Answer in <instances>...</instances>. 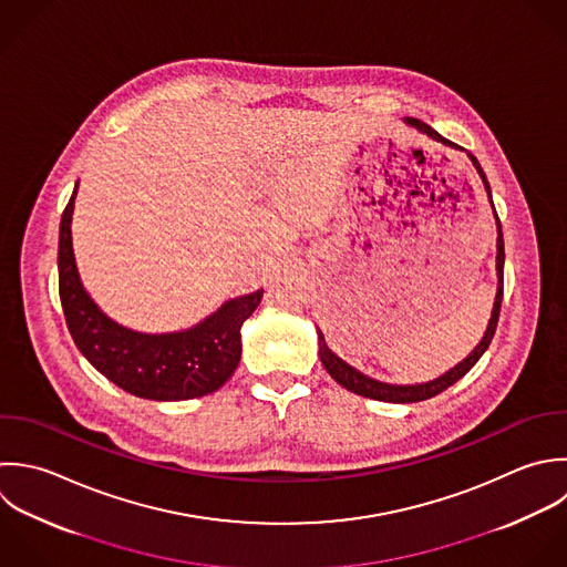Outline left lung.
Returning <instances> with one entry per match:
<instances>
[{
  "label": "left lung",
  "mask_w": 567,
  "mask_h": 567,
  "mask_svg": "<svg viewBox=\"0 0 567 567\" xmlns=\"http://www.w3.org/2000/svg\"><path fill=\"white\" fill-rule=\"evenodd\" d=\"M406 123H411L413 127H417L420 132L429 134L431 138L444 143V145H453L449 138H444L440 132H435L431 125H426L424 121L420 118H406ZM471 161L473 165L477 167L484 185H486V192L491 196V185L486 181V174L482 169V165L477 163V158L471 154ZM493 203V198H491ZM497 276H499V287H497V298H495V309H493V318L488 322V329H486V336L484 340L477 344V349L464 360L460 362L455 369H451L446 375L433 380V382H426V384H415V386H393V384H384V382H378V380H371L367 375H362L360 371H355L353 367H349L347 362H342L338 355H333L329 351V347L324 344V336L320 333V360L327 369V373L338 382L342 384L347 391L355 393V395H362V398H371V400H380V402H393V404H411V402H422V400H429V398H435L440 395L442 391H446L449 386H453L457 380H462L475 364L477 360L484 355V351L491 347L493 338H495V331H497V322H499V311H502V300H504V234H502V223H499V216H497Z\"/></svg>",
  "instance_id": "obj_1"
}]
</instances>
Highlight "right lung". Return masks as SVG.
<instances>
[{"mask_svg": "<svg viewBox=\"0 0 567 567\" xmlns=\"http://www.w3.org/2000/svg\"><path fill=\"white\" fill-rule=\"evenodd\" d=\"M76 187L61 214L59 298L68 331L83 358L118 389L154 402H178L218 391L240 360V327L262 291L225 302L214 316L181 333L130 331L99 311L83 291L70 238Z\"/></svg>", "mask_w": 567, "mask_h": 567, "instance_id": "add662e5", "label": "right lung"}]
</instances>
